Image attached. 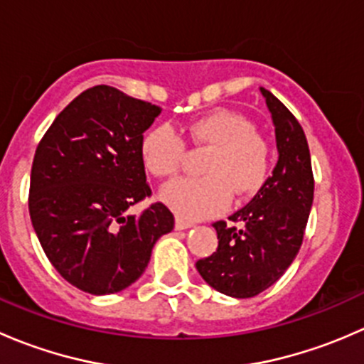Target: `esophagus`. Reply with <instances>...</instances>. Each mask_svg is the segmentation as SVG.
I'll list each match as a JSON object with an SVG mask.
<instances>
[{
    "label": "esophagus",
    "instance_id": "esophagus-1",
    "mask_svg": "<svg viewBox=\"0 0 364 364\" xmlns=\"http://www.w3.org/2000/svg\"><path fill=\"white\" fill-rule=\"evenodd\" d=\"M190 227H193V222H188V220L181 218V216H176V229L185 230V229H190Z\"/></svg>",
    "mask_w": 364,
    "mask_h": 364
}]
</instances>
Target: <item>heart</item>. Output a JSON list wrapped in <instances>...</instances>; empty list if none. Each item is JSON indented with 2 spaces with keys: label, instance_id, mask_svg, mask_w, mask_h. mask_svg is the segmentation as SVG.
I'll use <instances>...</instances> for the list:
<instances>
[{
  "label": "heart",
  "instance_id": "obj_1",
  "mask_svg": "<svg viewBox=\"0 0 364 364\" xmlns=\"http://www.w3.org/2000/svg\"><path fill=\"white\" fill-rule=\"evenodd\" d=\"M197 148H211L203 164L204 178L179 179L165 186L161 199L186 218H204L223 211L236 196H253L269 172V146L243 114L229 109L196 117L185 127ZM186 144L171 124H156L141 142L146 171L159 179H171L181 168Z\"/></svg>",
  "mask_w": 364,
  "mask_h": 364
}]
</instances>
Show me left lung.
Wrapping results in <instances>:
<instances>
[{
    "instance_id": "obj_1",
    "label": "left lung",
    "mask_w": 364,
    "mask_h": 364,
    "mask_svg": "<svg viewBox=\"0 0 364 364\" xmlns=\"http://www.w3.org/2000/svg\"><path fill=\"white\" fill-rule=\"evenodd\" d=\"M273 117L278 161L257 196L213 223L218 248L197 260L200 277L218 292L253 297L287 271L303 243L314 203V172L306 137L294 114L271 91L260 87Z\"/></svg>"
}]
</instances>
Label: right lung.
<instances>
[{"label": "right lung", "mask_w": 364, "mask_h": 364, "mask_svg": "<svg viewBox=\"0 0 364 364\" xmlns=\"http://www.w3.org/2000/svg\"><path fill=\"white\" fill-rule=\"evenodd\" d=\"M159 105L93 86L58 114L38 142L29 181V216L58 273L95 296L134 284L174 215L153 203L141 215L127 209L151 197L141 159L142 134Z\"/></svg>", "instance_id": "obj_1"}]
</instances>
